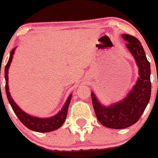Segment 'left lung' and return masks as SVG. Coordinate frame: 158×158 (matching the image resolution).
<instances>
[{"mask_svg":"<svg viewBox=\"0 0 158 158\" xmlns=\"http://www.w3.org/2000/svg\"><path fill=\"white\" fill-rule=\"evenodd\" d=\"M127 41L126 47L134 56L139 68V77L128 94L110 105H102L94 94L91 99L97 118L101 124L109 128L124 129L135 124L144 111L151 98V65L138 39L129 34H122Z\"/></svg>","mask_w":158,"mask_h":158,"instance_id":"left-lung-1","label":"left lung"}]
</instances>
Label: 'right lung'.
I'll return each instance as SVG.
<instances>
[{"label": "right lung", "instance_id": "right-lung-1", "mask_svg": "<svg viewBox=\"0 0 158 158\" xmlns=\"http://www.w3.org/2000/svg\"><path fill=\"white\" fill-rule=\"evenodd\" d=\"M16 48H13L12 51H10V57H9L8 62H7V65L5 67V69H4V77H5V90H6V94H7V99H8L9 103H10V106H11L12 109H13L14 112L15 113V114L17 115V117L18 118V119L21 121V122L24 124L25 127H27L28 129L31 131H34L37 132H50L52 131H55L57 129H58L59 127H60L62 126V124L64 123L65 120H66L67 114H68V107H69L70 102H71V97L72 94L70 95L68 97V100L65 102L64 105L62 107V109L60 110V111L58 114H57L54 116L51 117V118H37V117L31 116V115L27 114L25 112L23 111L18 105H17L16 103L14 101V100L12 99L11 96L10 94V92H9V87H8V70L10 66V63L12 61V59H13L14 54H15V51Z\"/></svg>", "mask_w": 158, "mask_h": 158}]
</instances>
